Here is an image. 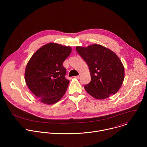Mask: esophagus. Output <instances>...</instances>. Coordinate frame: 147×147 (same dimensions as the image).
<instances>
[{
	"label": "esophagus",
	"mask_w": 147,
	"mask_h": 147,
	"mask_svg": "<svg viewBox=\"0 0 147 147\" xmlns=\"http://www.w3.org/2000/svg\"><path fill=\"white\" fill-rule=\"evenodd\" d=\"M80 77H81V76L80 75H79V76H75L74 77L76 78H77V79H79L80 78Z\"/></svg>",
	"instance_id": "esophagus-1"
}]
</instances>
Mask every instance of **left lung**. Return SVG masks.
I'll return each mask as SVG.
<instances>
[{
	"instance_id": "8db88e82",
	"label": "left lung",
	"mask_w": 147,
	"mask_h": 147,
	"mask_svg": "<svg viewBox=\"0 0 147 147\" xmlns=\"http://www.w3.org/2000/svg\"><path fill=\"white\" fill-rule=\"evenodd\" d=\"M76 49L90 71L91 80L84 86L86 91L96 99H107L115 94L124 78V66L117 55L99 44L78 46Z\"/></svg>"
}]
</instances>
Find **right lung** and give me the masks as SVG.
Returning a JSON list of instances; mask_svg holds the SVG:
<instances>
[{
	"mask_svg": "<svg viewBox=\"0 0 147 147\" xmlns=\"http://www.w3.org/2000/svg\"><path fill=\"white\" fill-rule=\"evenodd\" d=\"M71 52L70 47L51 42L38 49L29 60L25 81L40 102L53 105L65 94L69 81L65 78L63 63Z\"/></svg>",
	"mask_w": 147,
	"mask_h": 147,
	"instance_id": "right-lung-1",
	"label": "right lung"
}]
</instances>
